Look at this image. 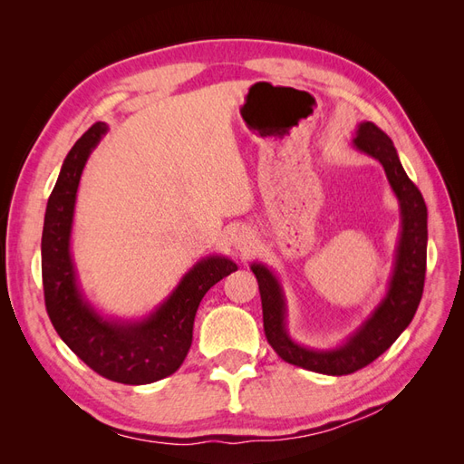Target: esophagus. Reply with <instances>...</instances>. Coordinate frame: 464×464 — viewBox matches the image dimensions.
Instances as JSON below:
<instances>
[{"label":"esophagus","instance_id":"34e87169","mask_svg":"<svg viewBox=\"0 0 464 464\" xmlns=\"http://www.w3.org/2000/svg\"><path fill=\"white\" fill-rule=\"evenodd\" d=\"M234 244H236V247L237 249H247V246H249V237L247 236H244V234H240V236H236L234 237Z\"/></svg>","mask_w":464,"mask_h":464}]
</instances>
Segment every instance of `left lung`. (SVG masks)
Masks as SVG:
<instances>
[{"instance_id":"1","label":"left lung","mask_w":464,"mask_h":464,"mask_svg":"<svg viewBox=\"0 0 464 464\" xmlns=\"http://www.w3.org/2000/svg\"><path fill=\"white\" fill-rule=\"evenodd\" d=\"M354 145L372 154L383 164L392 191L402 208V234L397 254L395 275L387 298L362 329L344 346L319 353L294 344L285 331V302L275 276L263 265H251L257 276L263 329L275 353L288 363L325 375H348L370 366L409 327L424 292L426 246H428V210L422 193L406 176L392 141L373 121L360 125Z\"/></svg>"}]
</instances>
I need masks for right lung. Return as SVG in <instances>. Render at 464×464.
<instances>
[{
	"instance_id": "obj_1",
	"label": "right lung",
	"mask_w": 464,
	"mask_h": 464,
	"mask_svg": "<svg viewBox=\"0 0 464 464\" xmlns=\"http://www.w3.org/2000/svg\"><path fill=\"white\" fill-rule=\"evenodd\" d=\"M106 133V123L96 121L69 150L48 199L42 230V285L46 312L62 341L110 382L145 385L172 375L184 363L193 321L207 290L237 266L224 257H208L184 276L160 310L137 325H118L98 317L82 302L69 257L75 193L91 150Z\"/></svg>"
}]
</instances>
